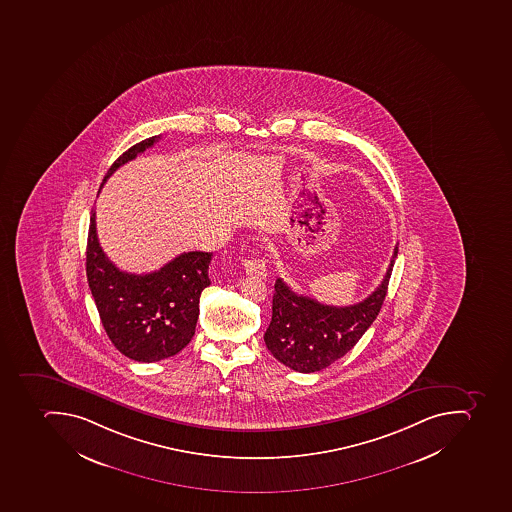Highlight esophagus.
I'll return each mask as SVG.
<instances>
[{
    "instance_id": "34e87169",
    "label": "esophagus",
    "mask_w": 512,
    "mask_h": 512,
    "mask_svg": "<svg viewBox=\"0 0 512 512\" xmlns=\"http://www.w3.org/2000/svg\"><path fill=\"white\" fill-rule=\"evenodd\" d=\"M244 270L252 276H258V278H265L266 276V262L263 258H250V260H244Z\"/></svg>"
}]
</instances>
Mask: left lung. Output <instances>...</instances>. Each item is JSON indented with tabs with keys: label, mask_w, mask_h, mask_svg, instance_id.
<instances>
[{
	"label": "left lung",
	"mask_w": 512,
	"mask_h": 512,
	"mask_svg": "<svg viewBox=\"0 0 512 512\" xmlns=\"http://www.w3.org/2000/svg\"><path fill=\"white\" fill-rule=\"evenodd\" d=\"M397 254L395 247L376 291L348 307L324 305L295 294L283 279H276L273 316L263 337L271 355L294 371L316 373L350 352L381 311Z\"/></svg>",
	"instance_id": "left-lung-1"
}]
</instances>
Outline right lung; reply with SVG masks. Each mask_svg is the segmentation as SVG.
I'll use <instances>...</instances> for the list:
<instances>
[{
    "mask_svg": "<svg viewBox=\"0 0 512 512\" xmlns=\"http://www.w3.org/2000/svg\"><path fill=\"white\" fill-rule=\"evenodd\" d=\"M160 136L144 139L115 160L107 178L151 148ZM210 252H184L159 271H120L99 246L96 213L86 244V278L107 336L122 355L154 363L181 352L193 339L201 292L209 286Z\"/></svg>",
    "mask_w": 512,
    "mask_h": 512,
    "instance_id": "obj_1",
    "label": "right lung"
}]
</instances>
